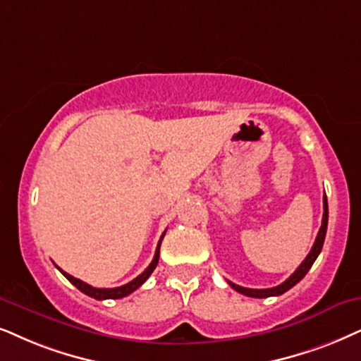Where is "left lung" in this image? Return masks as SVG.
<instances>
[{"label":"left lung","instance_id":"1","mask_svg":"<svg viewBox=\"0 0 361 361\" xmlns=\"http://www.w3.org/2000/svg\"><path fill=\"white\" fill-rule=\"evenodd\" d=\"M326 226H328V202H326V195H325V196H323V220H322L320 231H318V235H317V240H314V243L312 246V250H310L308 257L303 259V263L300 264L298 268H296L295 273L288 278V280L283 281L281 285L273 286V288H263V290L245 288V286L235 285V283H231V281H228V285H230L233 290L238 291V293L246 295V296H252V298H268V296L283 295V293H285V291H288L290 288H293L296 283H298L305 275H307L310 268H312V264L314 263V259L318 258V255H320L322 248H323V241H325Z\"/></svg>","mask_w":361,"mask_h":361}]
</instances>
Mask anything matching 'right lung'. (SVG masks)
I'll return each instance as SVG.
<instances>
[{
	"label": "right lung",
	"mask_w": 361,
	"mask_h": 361,
	"mask_svg": "<svg viewBox=\"0 0 361 361\" xmlns=\"http://www.w3.org/2000/svg\"><path fill=\"white\" fill-rule=\"evenodd\" d=\"M165 233H166V231H165ZM165 233L161 235V238H159V241H158L157 252H154L153 262L149 263V267L143 273H141V275L136 276L135 280H131L130 283H126V285H123V286H116V288H94V286L88 285V283H85V281L78 280V278L68 275V273L63 271L61 268H58V270L61 271L63 275H65L68 280H70L73 285L76 286V288H78L80 291H83L85 295L91 296V298H94V300H118V298H123V296H128L130 293H133L136 288H140V286L148 280V276L152 275L154 268H157L158 259H159V245H161V240H163V236H165Z\"/></svg>",
	"instance_id": "1"
}]
</instances>
